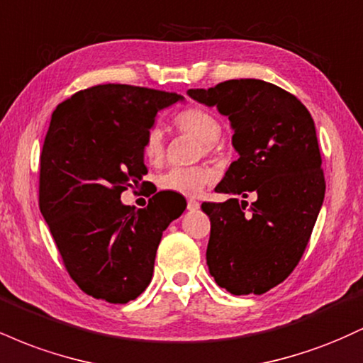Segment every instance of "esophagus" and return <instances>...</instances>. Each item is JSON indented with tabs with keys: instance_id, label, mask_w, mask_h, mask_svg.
<instances>
[{
	"instance_id": "34e87169",
	"label": "esophagus",
	"mask_w": 363,
	"mask_h": 363,
	"mask_svg": "<svg viewBox=\"0 0 363 363\" xmlns=\"http://www.w3.org/2000/svg\"><path fill=\"white\" fill-rule=\"evenodd\" d=\"M198 208H199V203L196 201V199H189V201H187V210L194 211V210H198Z\"/></svg>"
}]
</instances>
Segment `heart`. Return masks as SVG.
<instances>
[{
    "instance_id": "obj_1",
    "label": "heart",
    "mask_w": 363,
    "mask_h": 363,
    "mask_svg": "<svg viewBox=\"0 0 363 363\" xmlns=\"http://www.w3.org/2000/svg\"><path fill=\"white\" fill-rule=\"evenodd\" d=\"M177 131L194 136L201 141V152H213L215 141L222 135V123L210 111L193 107L181 111L174 118ZM145 160L150 164H160L165 153V140L160 128L152 126L145 133L141 145ZM215 179V172L208 165H193V167H170L158 177L157 184L162 191L177 193L182 196H198Z\"/></svg>"
}]
</instances>
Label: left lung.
<instances>
[{
	"instance_id": "obj_1",
	"label": "left lung",
	"mask_w": 363,
	"mask_h": 363,
	"mask_svg": "<svg viewBox=\"0 0 363 363\" xmlns=\"http://www.w3.org/2000/svg\"><path fill=\"white\" fill-rule=\"evenodd\" d=\"M187 94L228 116L239 152L215 187L234 198L201 205L211 222L208 269L230 294L261 295L298 264L323 206L326 181L314 121L290 91L254 78ZM249 194L257 201L245 214L247 202L236 196Z\"/></svg>"
}]
</instances>
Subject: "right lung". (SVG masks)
<instances>
[{
	"instance_id": "right-lung-1",
	"label": "right lung",
	"mask_w": 363,
	"mask_h": 363,
	"mask_svg": "<svg viewBox=\"0 0 363 363\" xmlns=\"http://www.w3.org/2000/svg\"><path fill=\"white\" fill-rule=\"evenodd\" d=\"M174 91L95 85L52 112L40 153L39 208L62 264L86 295L111 303L135 301L153 277L162 234L186 206L157 193L147 208L121 203L148 174L145 133Z\"/></svg>"
}]
</instances>
